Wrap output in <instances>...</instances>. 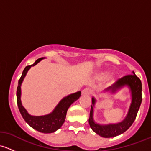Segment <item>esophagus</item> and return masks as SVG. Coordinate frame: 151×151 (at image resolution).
I'll list each match as a JSON object with an SVG mask.
<instances>
[{
	"mask_svg": "<svg viewBox=\"0 0 151 151\" xmlns=\"http://www.w3.org/2000/svg\"><path fill=\"white\" fill-rule=\"evenodd\" d=\"M82 93L83 95H90L91 93V90L89 89V88H85L84 90H83L82 91Z\"/></svg>",
	"mask_w": 151,
	"mask_h": 151,
	"instance_id": "obj_1",
	"label": "esophagus"
}]
</instances>
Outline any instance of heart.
Here are the masks:
<instances>
[{"instance_id":"1","label":"heart","mask_w":151,"mask_h":151,"mask_svg":"<svg viewBox=\"0 0 151 151\" xmlns=\"http://www.w3.org/2000/svg\"><path fill=\"white\" fill-rule=\"evenodd\" d=\"M102 77H104V78H105V77H106V74H104V75H103Z\"/></svg>"}]
</instances>
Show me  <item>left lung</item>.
<instances>
[{
	"label": "left lung",
	"instance_id": "1",
	"mask_svg": "<svg viewBox=\"0 0 151 151\" xmlns=\"http://www.w3.org/2000/svg\"><path fill=\"white\" fill-rule=\"evenodd\" d=\"M124 86H127L129 88L132 96V102L126 118L121 122L109 123L106 125H101L96 123L93 119V107L96 100L94 97L92 98L93 105H91L88 122L92 130L102 137H114L124 133L129 129L136 118L142 99L141 80L134 71L132 72V74L124 76L122 78L119 79L115 84L106 88L105 91H109L112 93H115L117 91Z\"/></svg>",
	"mask_w": 151,
	"mask_h": 151
}]
</instances>
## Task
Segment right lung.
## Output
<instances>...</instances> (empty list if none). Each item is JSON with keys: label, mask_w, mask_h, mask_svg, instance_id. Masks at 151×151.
<instances>
[{"label": "right lung", "mask_w": 151, "mask_h": 151, "mask_svg": "<svg viewBox=\"0 0 151 151\" xmlns=\"http://www.w3.org/2000/svg\"><path fill=\"white\" fill-rule=\"evenodd\" d=\"M44 59V58L37 59L33 64L28 66L24 68L22 76L18 82V87L17 88V101L18 108L22 115V118L30 126L42 133H52L60 129L64 123L68 107L72 103L77 101L81 96V91H78L74 93H71L62 99L58 104L51 113L42 116H33L27 112L23 107L21 102V85L26 75L27 72L32 66H34L39 62Z\"/></svg>", "instance_id": "1"}]
</instances>
